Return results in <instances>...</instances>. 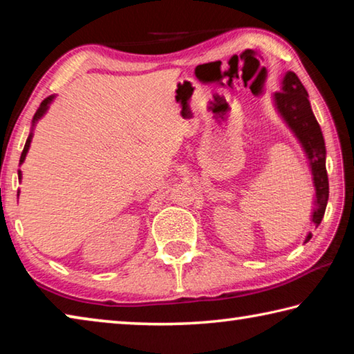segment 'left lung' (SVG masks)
Listing matches in <instances>:
<instances>
[{
    "label": "left lung",
    "mask_w": 354,
    "mask_h": 354,
    "mask_svg": "<svg viewBox=\"0 0 354 354\" xmlns=\"http://www.w3.org/2000/svg\"><path fill=\"white\" fill-rule=\"evenodd\" d=\"M274 106H277L281 117L284 118L287 127L297 136L301 147L306 153L310 171H313L314 187H315V207L313 212V223L315 226L325 215L328 196H329V183L326 173V148L320 124L317 123L314 112L310 109L308 100V92L301 81L293 71H287L283 80V92L274 93ZM313 234H308L304 243L310 241Z\"/></svg>",
    "instance_id": "8db88e82"
}]
</instances>
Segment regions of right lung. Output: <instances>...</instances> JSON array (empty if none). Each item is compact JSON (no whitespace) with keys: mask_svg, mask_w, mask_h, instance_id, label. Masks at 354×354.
<instances>
[{"mask_svg":"<svg viewBox=\"0 0 354 354\" xmlns=\"http://www.w3.org/2000/svg\"><path fill=\"white\" fill-rule=\"evenodd\" d=\"M53 98H55V95H51V97H48V98H45L44 101H41V103H40V107L37 109V112L34 113V118H32V127H34L35 123H37V120H39V118L44 117V113L46 112L48 106H50V103L53 101ZM31 139H32V133L29 134L28 140H26V143H25V148H23V153H21V156H20V164L25 162L26 153H28V149H29V145H31ZM19 179H21V171H20V170H19Z\"/></svg>","mask_w":354,"mask_h":354,"instance_id":"add662e5","label":"right lung"}]
</instances>
